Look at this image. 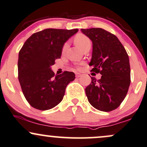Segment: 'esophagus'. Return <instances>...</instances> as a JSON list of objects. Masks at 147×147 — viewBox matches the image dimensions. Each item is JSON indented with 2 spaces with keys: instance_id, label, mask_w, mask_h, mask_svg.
I'll return each mask as SVG.
<instances>
[{
  "instance_id": "obj_1",
  "label": "esophagus",
  "mask_w": 147,
  "mask_h": 147,
  "mask_svg": "<svg viewBox=\"0 0 147 147\" xmlns=\"http://www.w3.org/2000/svg\"><path fill=\"white\" fill-rule=\"evenodd\" d=\"M75 76H76V77H77V78H79V77H80L81 76H82V74L79 73V72H76Z\"/></svg>"
}]
</instances>
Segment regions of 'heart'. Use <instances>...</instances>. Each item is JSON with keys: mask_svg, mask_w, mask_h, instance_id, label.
I'll return each instance as SVG.
<instances>
[{"mask_svg": "<svg viewBox=\"0 0 147 147\" xmlns=\"http://www.w3.org/2000/svg\"><path fill=\"white\" fill-rule=\"evenodd\" d=\"M75 42L76 45H77V46L81 49V50H82V49L86 45L88 44V43H90L89 38H88L87 36H86L85 35H83V34H79L77 36H76L75 38ZM68 43H65L63 46L62 51L65 52V50H66V49L68 48Z\"/></svg>", "mask_w": 147, "mask_h": 147, "instance_id": "obj_1", "label": "heart"}]
</instances>
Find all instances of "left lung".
I'll return each instance as SVG.
<instances>
[{
	"mask_svg": "<svg viewBox=\"0 0 147 147\" xmlns=\"http://www.w3.org/2000/svg\"><path fill=\"white\" fill-rule=\"evenodd\" d=\"M92 43V71L102 77H92L86 88L90 104L101 111H113L121 104L131 83L129 59L125 48L115 35L102 28L82 29Z\"/></svg>",
	"mask_w": 147,
	"mask_h": 147,
	"instance_id": "left-lung-1",
	"label": "left lung"
}]
</instances>
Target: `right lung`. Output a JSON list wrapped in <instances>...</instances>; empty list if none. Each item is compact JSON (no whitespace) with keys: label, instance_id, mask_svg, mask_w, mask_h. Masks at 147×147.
<instances>
[{"label":"right lung","instance_id":"right-lung-1","mask_svg":"<svg viewBox=\"0 0 147 147\" xmlns=\"http://www.w3.org/2000/svg\"><path fill=\"white\" fill-rule=\"evenodd\" d=\"M78 29L48 28L33 34L18 54V81L25 99L34 109H51L61 102L72 72L55 75L51 66L60 59L64 43Z\"/></svg>","mask_w":147,"mask_h":147}]
</instances>
